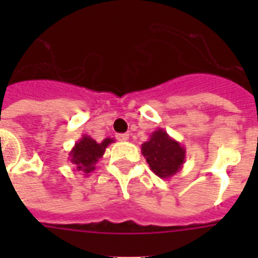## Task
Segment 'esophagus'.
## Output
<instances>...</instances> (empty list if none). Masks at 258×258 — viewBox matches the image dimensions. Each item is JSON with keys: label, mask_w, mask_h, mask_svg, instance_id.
<instances>
[{"label": "esophagus", "mask_w": 258, "mask_h": 258, "mask_svg": "<svg viewBox=\"0 0 258 258\" xmlns=\"http://www.w3.org/2000/svg\"><path fill=\"white\" fill-rule=\"evenodd\" d=\"M117 140L120 142H126L129 140V134L127 133H122V134H117Z\"/></svg>", "instance_id": "esophagus-1"}]
</instances>
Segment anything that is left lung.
Instances as JSON below:
<instances>
[{
  "mask_svg": "<svg viewBox=\"0 0 258 258\" xmlns=\"http://www.w3.org/2000/svg\"><path fill=\"white\" fill-rule=\"evenodd\" d=\"M141 150L152 172L163 179L173 177L184 164L186 149L164 129L152 132Z\"/></svg>",
  "mask_w": 258,
  "mask_h": 258,
  "instance_id": "obj_1",
  "label": "left lung"
}]
</instances>
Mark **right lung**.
Wrapping results in <instances>:
<instances>
[{"mask_svg":"<svg viewBox=\"0 0 258 258\" xmlns=\"http://www.w3.org/2000/svg\"><path fill=\"white\" fill-rule=\"evenodd\" d=\"M113 142V138H104L101 143H98L90 136L84 134L83 138L77 141L70 151L68 160L74 164L75 170H79L84 173L85 177H89V173L95 169L97 161L103 156L107 147Z\"/></svg>","mask_w":258,"mask_h":258,"instance_id":"add662e5","label":"right lung"}]
</instances>
